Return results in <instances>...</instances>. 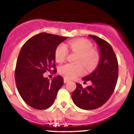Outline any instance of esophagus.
Masks as SVG:
<instances>
[{"instance_id":"34e87169","label":"esophagus","mask_w":134,"mask_h":134,"mask_svg":"<svg viewBox=\"0 0 134 134\" xmlns=\"http://www.w3.org/2000/svg\"><path fill=\"white\" fill-rule=\"evenodd\" d=\"M68 81H69V80H68V79H64V83H67V82H68Z\"/></svg>"}]
</instances>
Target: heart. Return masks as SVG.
I'll use <instances>...</instances> for the list:
<instances>
[{
	"label": "heart",
	"instance_id": "heart-1",
	"mask_svg": "<svg viewBox=\"0 0 134 134\" xmlns=\"http://www.w3.org/2000/svg\"><path fill=\"white\" fill-rule=\"evenodd\" d=\"M67 48L72 52L79 55L78 64H82L87 69L94 68L98 62L97 54L93 51V46L89 41L83 40L70 41L67 45L61 44L58 46L55 52V61L58 63L64 62L68 55ZM84 67L82 64L72 65L66 64L60 66L58 72L64 77L73 79L84 73Z\"/></svg>",
	"mask_w": 134,
	"mask_h": 134
}]
</instances>
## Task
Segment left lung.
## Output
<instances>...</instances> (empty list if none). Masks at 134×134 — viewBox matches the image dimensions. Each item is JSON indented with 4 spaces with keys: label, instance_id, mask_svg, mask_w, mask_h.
Wrapping results in <instances>:
<instances>
[{
    "label": "left lung",
    "instance_id": "obj_1",
    "mask_svg": "<svg viewBox=\"0 0 134 134\" xmlns=\"http://www.w3.org/2000/svg\"><path fill=\"white\" fill-rule=\"evenodd\" d=\"M97 44L99 60L97 68L82 78L84 83L91 81V85L82 88L76 84L72 94L73 102L78 107L85 110L97 109L107 102L115 88L118 78V62L111 45L94 35H88Z\"/></svg>",
    "mask_w": 134,
    "mask_h": 134
}]
</instances>
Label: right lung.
Segmentation results:
<instances>
[{"label": "right lung", "instance_id": "obj_1", "mask_svg": "<svg viewBox=\"0 0 134 134\" xmlns=\"http://www.w3.org/2000/svg\"><path fill=\"white\" fill-rule=\"evenodd\" d=\"M66 39L41 33L27 40L21 49L15 73L16 88L25 102L35 109L51 107L63 85L60 76L49 80L43 74L55 68V49ZM54 71L56 72V70Z\"/></svg>", "mask_w": 134, "mask_h": 134}]
</instances>
